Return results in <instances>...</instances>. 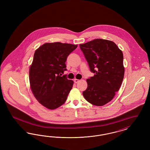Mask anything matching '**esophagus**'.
<instances>
[{"label":"esophagus","instance_id":"esophagus-1","mask_svg":"<svg viewBox=\"0 0 150 150\" xmlns=\"http://www.w3.org/2000/svg\"><path fill=\"white\" fill-rule=\"evenodd\" d=\"M79 81H80L79 80H78V79H75L74 80V83H78Z\"/></svg>","mask_w":150,"mask_h":150}]
</instances>
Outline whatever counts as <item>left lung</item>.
<instances>
[{
  "label": "left lung",
  "instance_id": "obj_1",
  "mask_svg": "<svg viewBox=\"0 0 150 150\" xmlns=\"http://www.w3.org/2000/svg\"><path fill=\"white\" fill-rule=\"evenodd\" d=\"M94 76L86 79L87 88L83 92L88 102L102 106L113 99L124 78L122 52L113 42L96 39L80 44Z\"/></svg>",
  "mask_w": 150,
  "mask_h": 150
}]
</instances>
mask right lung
<instances>
[{
  "label": "right lung",
  "mask_w": 150,
  "mask_h": 150,
  "mask_svg": "<svg viewBox=\"0 0 150 150\" xmlns=\"http://www.w3.org/2000/svg\"><path fill=\"white\" fill-rule=\"evenodd\" d=\"M78 45L59 42L46 43L35 52L30 67V88L36 99L54 110L62 105L71 90L74 81L66 75V61Z\"/></svg>",
  "instance_id": "add662e5"
}]
</instances>
